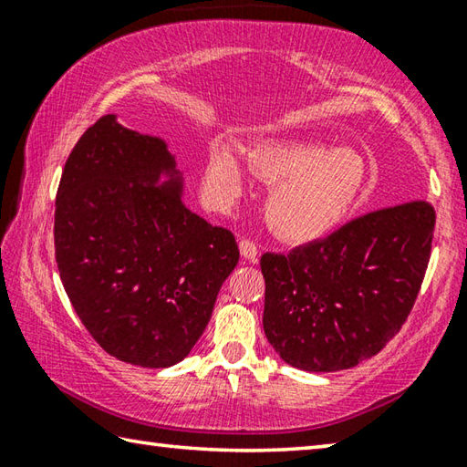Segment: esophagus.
Instances as JSON below:
<instances>
[{"label":"esophagus","mask_w":467,"mask_h":467,"mask_svg":"<svg viewBox=\"0 0 467 467\" xmlns=\"http://www.w3.org/2000/svg\"><path fill=\"white\" fill-rule=\"evenodd\" d=\"M239 249H241V255L244 259H249V262H257V244L253 243L251 239H241L239 241Z\"/></svg>","instance_id":"esophagus-1"}]
</instances>
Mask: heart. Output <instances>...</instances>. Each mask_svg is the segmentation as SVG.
<instances>
[{
  "label": "heart",
  "mask_w": 467,
  "mask_h": 467,
  "mask_svg": "<svg viewBox=\"0 0 467 467\" xmlns=\"http://www.w3.org/2000/svg\"><path fill=\"white\" fill-rule=\"evenodd\" d=\"M247 167L274 185L265 200V220L272 233L288 243H313L334 233L368 183L358 152L313 141H259L249 148ZM202 189L220 208L241 195L243 171L226 144H214L205 156Z\"/></svg>",
  "instance_id": "b5f03b06"
}]
</instances>
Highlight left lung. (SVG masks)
Listing matches in <instances>:
<instances>
[{
  "instance_id": "left-lung-1",
  "label": "left lung",
  "mask_w": 467,
  "mask_h": 467,
  "mask_svg": "<svg viewBox=\"0 0 467 467\" xmlns=\"http://www.w3.org/2000/svg\"><path fill=\"white\" fill-rule=\"evenodd\" d=\"M426 200L354 218L327 239L262 255L264 329L288 365L331 373L375 357L404 326L429 267Z\"/></svg>"
}]
</instances>
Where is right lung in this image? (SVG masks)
I'll return each instance as SVG.
<instances>
[{
    "mask_svg": "<svg viewBox=\"0 0 467 467\" xmlns=\"http://www.w3.org/2000/svg\"><path fill=\"white\" fill-rule=\"evenodd\" d=\"M162 140L102 115L78 140L55 197V262L102 350L164 368L203 334L239 244L185 205Z\"/></svg>",
    "mask_w": 467,
    "mask_h": 467,
    "instance_id": "right-lung-1",
    "label": "right lung"
}]
</instances>
